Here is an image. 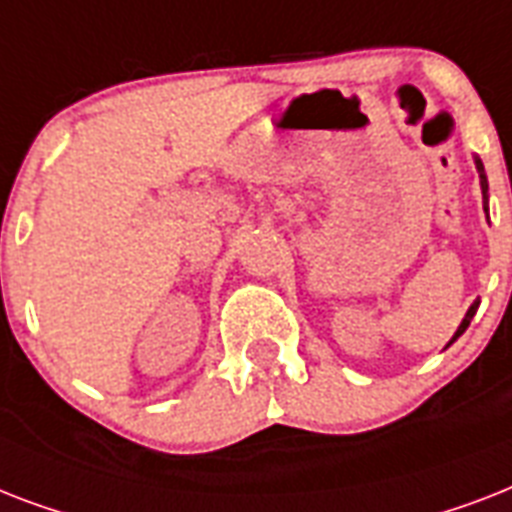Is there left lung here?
Segmentation results:
<instances>
[{
	"instance_id": "8db88e82",
	"label": "left lung",
	"mask_w": 512,
	"mask_h": 512,
	"mask_svg": "<svg viewBox=\"0 0 512 512\" xmlns=\"http://www.w3.org/2000/svg\"><path fill=\"white\" fill-rule=\"evenodd\" d=\"M478 164V172H481V191H484V209H486V191H489V183H486V175H484V164L481 162H476ZM486 217H489V209H486ZM478 305H481V300H476V303L470 305V311L465 313V319H462V324H460V329H457V332H454V337H452V342L457 340V337L462 335V332H465V329L470 327V321H473V316H476V311H478Z\"/></svg>"
}]
</instances>
